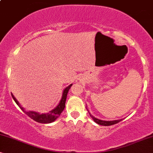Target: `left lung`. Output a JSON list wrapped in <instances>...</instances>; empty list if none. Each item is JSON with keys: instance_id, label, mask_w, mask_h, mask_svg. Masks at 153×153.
<instances>
[{"instance_id": "obj_1", "label": "left lung", "mask_w": 153, "mask_h": 153, "mask_svg": "<svg viewBox=\"0 0 153 153\" xmlns=\"http://www.w3.org/2000/svg\"><path fill=\"white\" fill-rule=\"evenodd\" d=\"M89 113V112H88ZM90 116L93 119V120L95 121L96 123H97V124L99 125H104V126H109V125H114V124H116V123H118L119 122H120L121 120H122V119H120V120H112V121H105V120H100V119H97L95 118V117L92 116V115L90 114Z\"/></svg>"}]
</instances>
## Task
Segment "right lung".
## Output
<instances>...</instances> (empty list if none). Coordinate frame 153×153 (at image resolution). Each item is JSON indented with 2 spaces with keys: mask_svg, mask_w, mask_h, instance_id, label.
Masks as SVG:
<instances>
[{
  "mask_svg": "<svg viewBox=\"0 0 153 153\" xmlns=\"http://www.w3.org/2000/svg\"><path fill=\"white\" fill-rule=\"evenodd\" d=\"M72 84H70L69 86L67 87L64 90L63 93H62V99L60 100V103L58 104V105L56 106L54 109L51 110V111L47 113V114H39V113L35 112V111H26L24 110V108L20 106V104H19V102L17 101H16L15 97H14L12 94V97L14 100V102L16 103V104L19 106L21 109H22L23 111L27 115V116L30 117V118H32L33 120L40 123H50L53 122L54 120H56L58 117L61 114L62 111L64 110L65 107V102H66L67 95H68V93L69 90L70 88V87L72 86Z\"/></svg>",
  "mask_w": 153,
  "mask_h": 153,
  "instance_id": "add662e5",
  "label": "right lung"
}]
</instances>
